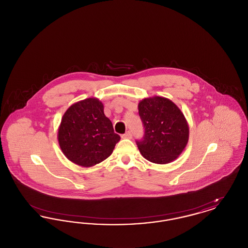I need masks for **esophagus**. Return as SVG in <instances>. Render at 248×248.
Returning <instances> with one entry per match:
<instances>
[{
	"mask_svg": "<svg viewBox=\"0 0 248 248\" xmlns=\"http://www.w3.org/2000/svg\"><path fill=\"white\" fill-rule=\"evenodd\" d=\"M122 138H123V139H128V140H131V139H132V134H131L130 131H128V132H126L125 134H124V135L122 136Z\"/></svg>",
	"mask_w": 248,
	"mask_h": 248,
	"instance_id": "34e87169",
	"label": "esophagus"
}]
</instances>
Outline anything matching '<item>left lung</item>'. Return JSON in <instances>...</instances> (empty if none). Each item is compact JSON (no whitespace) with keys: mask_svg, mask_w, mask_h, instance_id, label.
Returning <instances> with one entry per match:
<instances>
[{"mask_svg":"<svg viewBox=\"0 0 248 248\" xmlns=\"http://www.w3.org/2000/svg\"><path fill=\"white\" fill-rule=\"evenodd\" d=\"M138 107L145 128L143 140L137 141L142 156L158 165L175 161L189 141V124L181 109L158 95L143 98Z\"/></svg>","mask_w":248,"mask_h":248,"instance_id":"obj_1","label":"left lung"}]
</instances>
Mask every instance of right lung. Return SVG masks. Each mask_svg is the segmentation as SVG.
<instances>
[{"mask_svg": "<svg viewBox=\"0 0 248 248\" xmlns=\"http://www.w3.org/2000/svg\"><path fill=\"white\" fill-rule=\"evenodd\" d=\"M120 139L104 114L103 103L96 97L72 104L63 114L58 130L63 154L73 164L83 167L106 160Z\"/></svg>", "mask_w": 248, "mask_h": 248, "instance_id": "right-lung-1", "label": "right lung"}]
</instances>
